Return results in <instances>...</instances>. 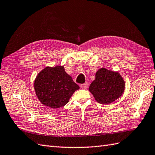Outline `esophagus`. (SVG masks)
<instances>
[{
	"mask_svg": "<svg viewBox=\"0 0 155 155\" xmlns=\"http://www.w3.org/2000/svg\"><path fill=\"white\" fill-rule=\"evenodd\" d=\"M81 87L82 89H84V90L87 89V88L88 87V84L87 83V82H86V83H84V84H81Z\"/></svg>",
	"mask_w": 155,
	"mask_h": 155,
	"instance_id": "34e87169",
	"label": "esophagus"
}]
</instances>
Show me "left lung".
Listing matches in <instances>:
<instances>
[{"label": "left lung", "instance_id": "1", "mask_svg": "<svg viewBox=\"0 0 155 155\" xmlns=\"http://www.w3.org/2000/svg\"><path fill=\"white\" fill-rule=\"evenodd\" d=\"M125 86L124 78L118 72L100 68L88 89L96 102L110 104L123 94Z\"/></svg>", "mask_w": 155, "mask_h": 155}]
</instances>
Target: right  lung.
<instances>
[{
	"mask_svg": "<svg viewBox=\"0 0 155 155\" xmlns=\"http://www.w3.org/2000/svg\"><path fill=\"white\" fill-rule=\"evenodd\" d=\"M79 88L63 66L44 68L34 81L35 92L39 101L53 109L65 106Z\"/></svg>",
	"mask_w": 155,
	"mask_h": 155,
	"instance_id": "add662e5",
	"label": "right lung"
}]
</instances>
